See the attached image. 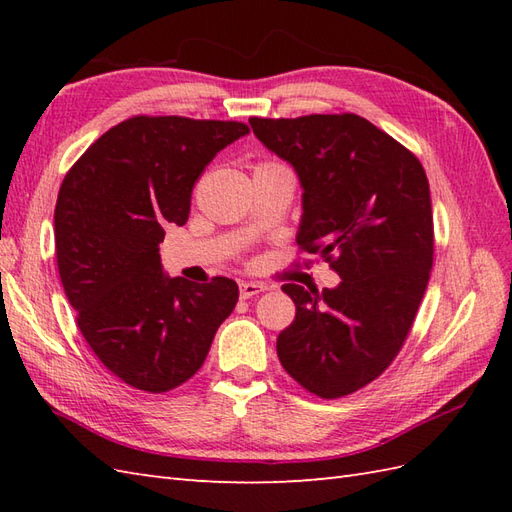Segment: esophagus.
Wrapping results in <instances>:
<instances>
[{"instance_id": "1", "label": "esophagus", "mask_w": 512, "mask_h": 512, "mask_svg": "<svg viewBox=\"0 0 512 512\" xmlns=\"http://www.w3.org/2000/svg\"><path fill=\"white\" fill-rule=\"evenodd\" d=\"M264 290H266V286L255 284V281H242V284H239V297L250 299V297H255V295H259V292H264Z\"/></svg>"}]
</instances>
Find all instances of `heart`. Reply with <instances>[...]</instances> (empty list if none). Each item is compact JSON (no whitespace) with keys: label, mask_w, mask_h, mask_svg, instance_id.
Wrapping results in <instances>:
<instances>
[{"label":"heart","mask_w":512,"mask_h":512,"mask_svg":"<svg viewBox=\"0 0 512 512\" xmlns=\"http://www.w3.org/2000/svg\"><path fill=\"white\" fill-rule=\"evenodd\" d=\"M266 167H275V162H264V165H259L257 169H266ZM257 169H255V171H257Z\"/></svg>","instance_id":"b5f03b06"}]
</instances>
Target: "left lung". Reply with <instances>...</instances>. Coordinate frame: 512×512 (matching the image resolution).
<instances>
[{"label": "left lung", "instance_id": "left-lung-1", "mask_svg": "<svg viewBox=\"0 0 512 512\" xmlns=\"http://www.w3.org/2000/svg\"><path fill=\"white\" fill-rule=\"evenodd\" d=\"M297 171V244L339 273L336 288L284 284L297 314L277 339L286 372L321 398L372 383L416 319L433 264L429 180L418 158L356 114L250 118Z\"/></svg>", "mask_w": 512, "mask_h": 512}]
</instances>
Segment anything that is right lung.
<instances>
[{"label":"right lung","instance_id":"add662e5","mask_svg":"<svg viewBox=\"0 0 512 512\" xmlns=\"http://www.w3.org/2000/svg\"><path fill=\"white\" fill-rule=\"evenodd\" d=\"M244 123L134 116L74 162L54 209V248L76 323L99 361L127 385L162 394L198 372L233 312V279L169 277L160 242L189 220L191 191Z\"/></svg>","mask_w":512,"mask_h":512}]
</instances>
